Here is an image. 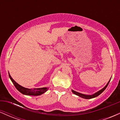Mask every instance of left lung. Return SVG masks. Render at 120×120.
<instances>
[{
	"label": "left lung",
	"mask_w": 120,
	"mask_h": 120,
	"mask_svg": "<svg viewBox=\"0 0 120 120\" xmlns=\"http://www.w3.org/2000/svg\"><path fill=\"white\" fill-rule=\"evenodd\" d=\"M109 81H109V82H108V83L107 84V85H106V86H105V87H104L103 88V89H101V90H100V91H98L97 93H95L94 94L91 95H86L82 94L79 93H78V92L75 91H74V90H72V92H73V93L74 94H75V95H77L80 96V97L82 98L86 99H89L94 98H95V97H96V96H98V95H99L100 94L102 93L104 91V90H105V89H106V88H107V86H108V85L109 82Z\"/></svg>",
	"instance_id": "1"
}]
</instances>
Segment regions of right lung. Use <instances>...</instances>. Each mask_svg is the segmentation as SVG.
<instances>
[{
  "label": "right lung",
  "mask_w": 120,
  "mask_h": 120,
  "mask_svg": "<svg viewBox=\"0 0 120 120\" xmlns=\"http://www.w3.org/2000/svg\"><path fill=\"white\" fill-rule=\"evenodd\" d=\"M9 77L10 78L11 80L12 81V83L15 85V87L19 90L21 93L23 94L24 95H40L42 94L45 93L47 90H48V88L46 87H43V88H38V89H27V88L24 87L20 86L19 85L17 82H16L14 81V79L11 77L10 74L9 73Z\"/></svg>",
  "instance_id": "1"
}]
</instances>
